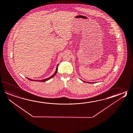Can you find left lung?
I'll use <instances>...</instances> for the list:
<instances>
[{"label": "left lung", "mask_w": 133, "mask_h": 133, "mask_svg": "<svg viewBox=\"0 0 133 133\" xmlns=\"http://www.w3.org/2000/svg\"><path fill=\"white\" fill-rule=\"evenodd\" d=\"M84 81V82H85V81ZM88 83H94V82H88Z\"/></svg>", "instance_id": "left-lung-1"}]
</instances>
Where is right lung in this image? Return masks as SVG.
Here are the masks:
<instances>
[{
    "mask_svg": "<svg viewBox=\"0 0 133 133\" xmlns=\"http://www.w3.org/2000/svg\"><path fill=\"white\" fill-rule=\"evenodd\" d=\"M58 64L57 65V67H56V71H55V73H54V74H53L52 76H51V77H49L48 78H47V79H41V80H33V79H29V78H27V79H28L29 80H30V81H40V82H44V81H47L48 80H49L50 79H51L52 78V77H54L56 74V73H57V70H58Z\"/></svg>",
    "mask_w": 133,
    "mask_h": 133,
    "instance_id": "right-lung-1",
    "label": "right lung"
}]
</instances>
